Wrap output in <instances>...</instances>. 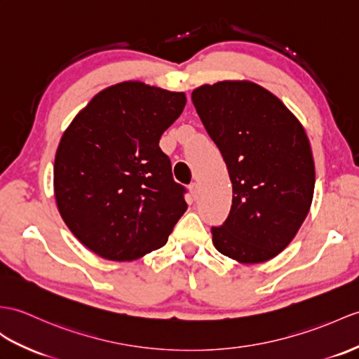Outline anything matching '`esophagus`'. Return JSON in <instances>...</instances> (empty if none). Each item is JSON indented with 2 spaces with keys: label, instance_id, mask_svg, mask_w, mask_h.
Masks as SVG:
<instances>
[{
  "label": "esophagus",
  "instance_id": "34e87169",
  "mask_svg": "<svg viewBox=\"0 0 359 359\" xmlns=\"http://www.w3.org/2000/svg\"><path fill=\"white\" fill-rule=\"evenodd\" d=\"M189 193H191V196H193V198H197L198 197V194H200V191H198V185L196 182H193L189 185Z\"/></svg>",
  "mask_w": 359,
  "mask_h": 359
}]
</instances>
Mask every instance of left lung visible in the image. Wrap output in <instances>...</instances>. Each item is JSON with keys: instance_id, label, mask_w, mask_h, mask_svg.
Segmentation results:
<instances>
[{"instance_id": "left-lung-1", "label": "left lung", "mask_w": 359, "mask_h": 359, "mask_svg": "<svg viewBox=\"0 0 359 359\" xmlns=\"http://www.w3.org/2000/svg\"><path fill=\"white\" fill-rule=\"evenodd\" d=\"M232 182V206L212 226L219 252L240 263L271 260L302 226L313 197L309 139L277 96L249 81L202 86L191 95Z\"/></svg>"}]
</instances>
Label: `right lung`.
<instances>
[{"instance_id":"right-lung-1","label":"right lung","mask_w":359,"mask_h":359,"mask_svg":"<svg viewBox=\"0 0 359 359\" xmlns=\"http://www.w3.org/2000/svg\"><path fill=\"white\" fill-rule=\"evenodd\" d=\"M183 93L128 81L97 93L67 128L55 157L65 224L99 257L131 262L162 248L187 211L161 147Z\"/></svg>"}]
</instances>
